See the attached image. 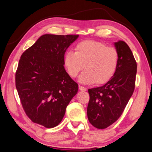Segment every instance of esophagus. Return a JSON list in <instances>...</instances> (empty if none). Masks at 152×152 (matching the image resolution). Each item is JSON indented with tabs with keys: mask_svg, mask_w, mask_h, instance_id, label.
Masks as SVG:
<instances>
[{
	"mask_svg": "<svg viewBox=\"0 0 152 152\" xmlns=\"http://www.w3.org/2000/svg\"><path fill=\"white\" fill-rule=\"evenodd\" d=\"M79 89H80L81 91H86V88L85 87L81 86H79Z\"/></svg>",
	"mask_w": 152,
	"mask_h": 152,
	"instance_id": "obj_1",
	"label": "esophagus"
}]
</instances>
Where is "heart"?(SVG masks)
<instances>
[{
    "instance_id": "1",
    "label": "heart",
    "mask_w": 152,
    "mask_h": 152,
    "mask_svg": "<svg viewBox=\"0 0 152 152\" xmlns=\"http://www.w3.org/2000/svg\"><path fill=\"white\" fill-rule=\"evenodd\" d=\"M74 50L64 54V64L72 78L78 76L84 65L86 71L79 77L81 83L104 84L117 71L120 54L115 47L102 42L84 40L76 44Z\"/></svg>"
}]
</instances>
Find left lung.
Returning <instances> with one entry per match:
<instances>
[{"instance_id":"8db88e82","label":"left lung","mask_w":152,"mask_h":152,"mask_svg":"<svg viewBox=\"0 0 152 152\" xmlns=\"http://www.w3.org/2000/svg\"><path fill=\"white\" fill-rule=\"evenodd\" d=\"M114 44L120 54L115 75L103 86L88 89V120L99 129H106L118 120L135 87L137 63L132 52L124 41Z\"/></svg>"}]
</instances>
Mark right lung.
Returning a JSON list of instances; mask_svg holds the SVG:
<instances>
[{
  "label": "right lung",
  "mask_w": 152,
  "mask_h": 152,
  "mask_svg": "<svg viewBox=\"0 0 152 152\" xmlns=\"http://www.w3.org/2000/svg\"><path fill=\"white\" fill-rule=\"evenodd\" d=\"M79 35L42 36L20 58L15 86L22 107L34 123L53 128L63 120L78 84L66 73L64 53Z\"/></svg>",
  "instance_id": "1"
}]
</instances>
